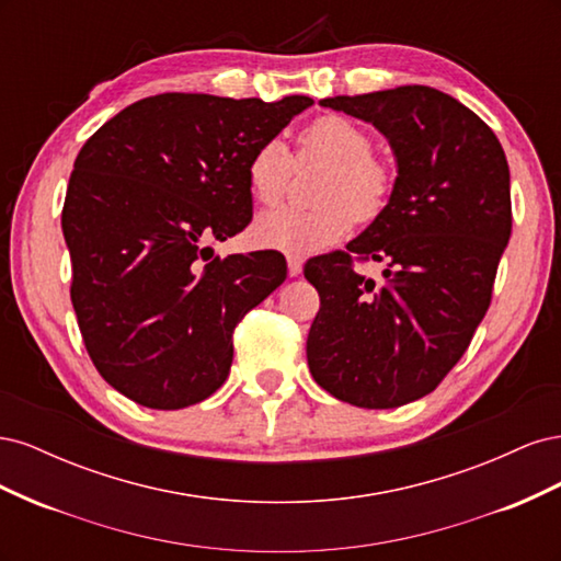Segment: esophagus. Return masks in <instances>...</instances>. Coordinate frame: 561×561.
<instances>
[{
  "label": "esophagus",
  "mask_w": 561,
  "mask_h": 561,
  "mask_svg": "<svg viewBox=\"0 0 561 561\" xmlns=\"http://www.w3.org/2000/svg\"><path fill=\"white\" fill-rule=\"evenodd\" d=\"M287 271H290V276H299L301 274V257L290 254V257H287Z\"/></svg>",
  "instance_id": "34e87169"
}]
</instances>
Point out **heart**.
Masks as SVG:
<instances>
[{"label":"heart","instance_id":"1","mask_svg":"<svg viewBox=\"0 0 561 561\" xmlns=\"http://www.w3.org/2000/svg\"><path fill=\"white\" fill-rule=\"evenodd\" d=\"M301 161L328 163L318 192V208L276 206L254 222L260 245L287 254H309L342 241L355 217H377L393 192V171L371 154L369 133L342 114H322L301 128ZM293 159L280 140H266L252 151L245 165L250 194L260 203H276L290 180Z\"/></svg>","mask_w":561,"mask_h":561}]
</instances>
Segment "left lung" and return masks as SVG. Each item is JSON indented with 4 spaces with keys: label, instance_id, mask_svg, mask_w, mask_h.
<instances>
[{
    "label": "left lung",
    "instance_id": "1",
    "mask_svg": "<svg viewBox=\"0 0 561 561\" xmlns=\"http://www.w3.org/2000/svg\"><path fill=\"white\" fill-rule=\"evenodd\" d=\"M320 105L381 130L398 178L358 239L304 264L320 297L309 369L336 400L390 410L428 396L470 346L513 231L511 171L494 130L437 89ZM353 259L383 261L387 283L365 279Z\"/></svg>",
    "mask_w": 561,
    "mask_h": 561
}]
</instances>
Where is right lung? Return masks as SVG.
<instances>
[{
    "mask_svg": "<svg viewBox=\"0 0 561 561\" xmlns=\"http://www.w3.org/2000/svg\"><path fill=\"white\" fill-rule=\"evenodd\" d=\"M307 95L161 93L100 126L62 206L72 307L95 369L149 410H182L229 377L233 328L287 276L278 250L206 257L252 219L245 165Z\"/></svg>",
    "mask_w": 561,
    "mask_h": 561,
    "instance_id": "add662e5",
    "label": "right lung"
}]
</instances>
